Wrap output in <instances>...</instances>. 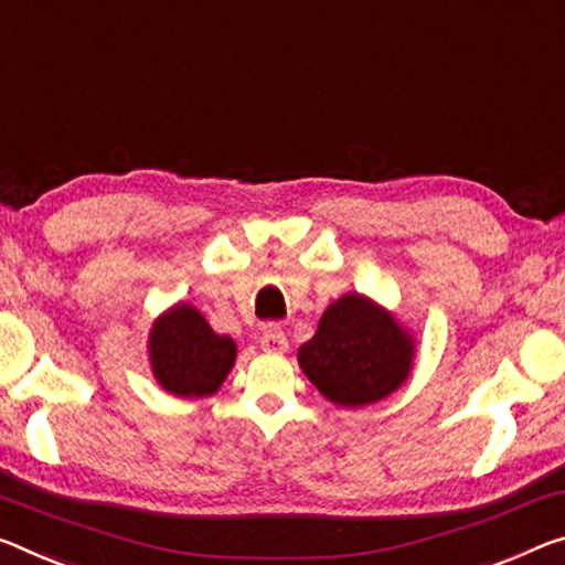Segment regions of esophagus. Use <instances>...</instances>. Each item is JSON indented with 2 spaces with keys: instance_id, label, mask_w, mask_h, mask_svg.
Wrapping results in <instances>:
<instances>
[{
  "instance_id": "esophagus-1",
  "label": "esophagus",
  "mask_w": 565,
  "mask_h": 565,
  "mask_svg": "<svg viewBox=\"0 0 565 565\" xmlns=\"http://www.w3.org/2000/svg\"><path fill=\"white\" fill-rule=\"evenodd\" d=\"M258 342H262V349L268 354H281L289 349V339H286L284 329L279 324H268Z\"/></svg>"
}]
</instances>
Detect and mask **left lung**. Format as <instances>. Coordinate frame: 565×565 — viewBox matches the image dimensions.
I'll list each match as a JSON object with an SVG mask.
<instances>
[{"instance_id": "8db88e82", "label": "left lung", "mask_w": 565, "mask_h": 565, "mask_svg": "<svg viewBox=\"0 0 565 565\" xmlns=\"http://www.w3.org/2000/svg\"><path fill=\"white\" fill-rule=\"evenodd\" d=\"M299 364L327 399L372 405L407 380L412 342L387 311L360 294L331 303L317 334L299 349Z\"/></svg>"}]
</instances>
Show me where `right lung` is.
Returning a JSON list of instances; mask_svg holds the SVG:
<instances>
[{
    "instance_id": "obj_1",
    "label": "right lung",
    "mask_w": 565,
    "mask_h": 565,
    "mask_svg": "<svg viewBox=\"0 0 565 565\" xmlns=\"http://www.w3.org/2000/svg\"><path fill=\"white\" fill-rule=\"evenodd\" d=\"M236 360V344L216 334L193 307H175L150 334V362L163 390L178 397H203L221 387Z\"/></svg>"
}]
</instances>
